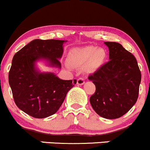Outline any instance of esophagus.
<instances>
[{
    "instance_id": "34e87169",
    "label": "esophagus",
    "mask_w": 150,
    "mask_h": 150,
    "mask_svg": "<svg viewBox=\"0 0 150 150\" xmlns=\"http://www.w3.org/2000/svg\"><path fill=\"white\" fill-rule=\"evenodd\" d=\"M84 82H85L84 79L81 78V77L77 79V84L78 85H83V83H84Z\"/></svg>"
}]
</instances>
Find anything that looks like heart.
Masks as SVG:
<instances>
[{
  "label": "heart",
  "mask_w": 150,
  "mask_h": 150,
  "mask_svg": "<svg viewBox=\"0 0 150 150\" xmlns=\"http://www.w3.org/2000/svg\"><path fill=\"white\" fill-rule=\"evenodd\" d=\"M105 57L106 52L104 49L93 46L73 49L69 54V60L73 65L81 66L88 62L93 68L99 67Z\"/></svg>",
  "instance_id": "obj_1"
}]
</instances>
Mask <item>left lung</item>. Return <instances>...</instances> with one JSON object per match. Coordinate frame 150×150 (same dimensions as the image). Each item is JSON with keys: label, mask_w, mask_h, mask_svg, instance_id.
<instances>
[{"label": "left lung", "mask_w": 150, "mask_h": 150, "mask_svg": "<svg viewBox=\"0 0 150 150\" xmlns=\"http://www.w3.org/2000/svg\"><path fill=\"white\" fill-rule=\"evenodd\" d=\"M109 59L88 79L96 91L90 97L95 112L106 119H117L134 105L139 94L141 72L133 54L120 43L104 42Z\"/></svg>", "instance_id": "8db88e82"}]
</instances>
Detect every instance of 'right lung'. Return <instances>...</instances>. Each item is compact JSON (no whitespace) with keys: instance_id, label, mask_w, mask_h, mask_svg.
Returning <instances> with one entry per match:
<instances>
[{"instance_id":"1","label":"right lung","mask_w":150,"mask_h":150,"mask_svg":"<svg viewBox=\"0 0 150 150\" xmlns=\"http://www.w3.org/2000/svg\"><path fill=\"white\" fill-rule=\"evenodd\" d=\"M63 40L35 39L13 58L8 74L14 101L23 112L35 118H46L59 110L76 80H62L53 73H41L35 62L46 59L49 66L61 68Z\"/></svg>"}]
</instances>
